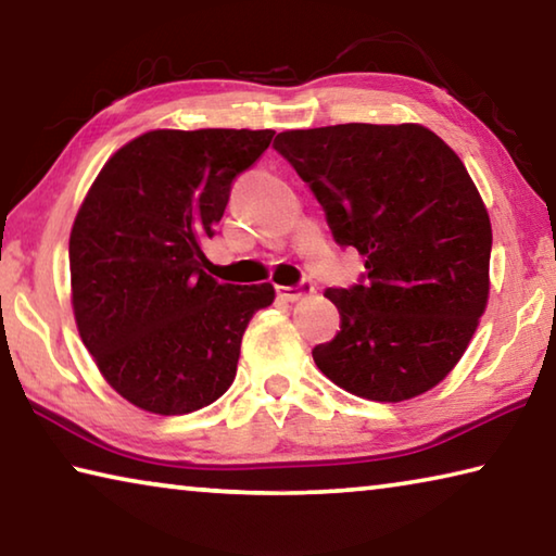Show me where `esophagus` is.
Returning <instances> with one entry per match:
<instances>
[{"label": "esophagus", "instance_id": "esophagus-1", "mask_svg": "<svg viewBox=\"0 0 556 556\" xmlns=\"http://www.w3.org/2000/svg\"><path fill=\"white\" fill-rule=\"evenodd\" d=\"M277 294L285 301H299L308 294H314V281L312 279H301L296 287H277Z\"/></svg>", "mask_w": 556, "mask_h": 556}]
</instances>
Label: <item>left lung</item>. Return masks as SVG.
Here are the masks:
<instances>
[{
    "label": "left lung",
    "mask_w": 556,
    "mask_h": 556,
    "mask_svg": "<svg viewBox=\"0 0 556 556\" xmlns=\"http://www.w3.org/2000/svg\"><path fill=\"white\" fill-rule=\"evenodd\" d=\"M275 149L314 191L333 240L365 257L357 285L326 289L341 331L312 351L318 370L375 402L431 390L488 301L491 218L466 166L421 125L291 129Z\"/></svg>",
    "instance_id": "left-lung-1"
}]
</instances>
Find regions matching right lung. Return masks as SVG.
<instances>
[{
	"label": "right lung",
	"instance_id": "right-lung-1",
	"mask_svg": "<svg viewBox=\"0 0 556 556\" xmlns=\"http://www.w3.org/2000/svg\"><path fill=\"white\" fill-rule=\"evenodd\" d=\"M271 129H156L102 166L71 232L73 312L83 343L122 397L188 414L230 388L242 333L275 301L271 285L205 275L235 176Z\"/></svg>",
	"mask_w": 556,
	"mask_h": 556
}]
</instances>
